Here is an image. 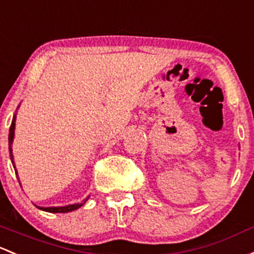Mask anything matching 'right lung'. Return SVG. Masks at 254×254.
<instances>
[{
  "label": "right lung",
  "mask_w": 254,
  "mask_h": 254,
  "mask_svg": "<svg viewBox=\"0 0 254 254\" xmlns=\"http://www.w3.org/2000/svg\"><path fill=\"white\" fill-rule=\"evenodd\" d=\"M18 108H19V106H18ZM15 119H17V114H14V116H13L12 124H10V127H9V135H8V145H9V147L8 148H9L10 161H12V164H13V167H14V170H15V174H17V178H18V172H17V168H15V164H14V157H13V149H12V143H13V140H14ZM18 181H19V184H20L19 178H18ZM89 198H90V196H87L86 198H85L82 202H80V203L62 205V207H39V205H36V207L39 208V209L45 210V212H49V213H68V212H73V210L78 209V208L81 207V205H84L85 202H86Z\"/></svg>",
  "instance_id": "obj_1"
}]
</instances>
